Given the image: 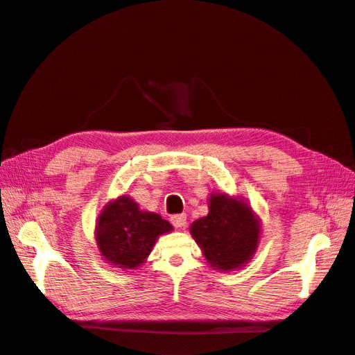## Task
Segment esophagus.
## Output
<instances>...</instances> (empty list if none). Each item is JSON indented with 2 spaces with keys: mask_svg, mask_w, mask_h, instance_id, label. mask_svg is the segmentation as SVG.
<instances>
[{
  "mask_svg": "<svg viewBox=\"0 0 355 355\" xmlns=\"http://www.w3.org/2000/svg\"><path fill=\"white\" fill-rule=\"evenodd\" d=\"M170 220L176 228H184L187 223V214H175V216L170 218Z\"/></svg>",
  "mask_w": 355,
  "mask_h": 355,
  "instance_id": "1",
  "label": "esophagus"
}]
</instances>
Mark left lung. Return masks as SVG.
<instances>
[{
	"label": "left lung",
	"instance_id": "left-lung-1",
	"mask_svg": "<svg viewBox=\"0 0 355 355\" xmlns=\"http://www.w3.org/2000/svg\"><path fill=\"white\" fill-rule=\"evenodd\" d=\"M189 232L213 270L234 271L252 259L261 237V223L245 201L211 194L209 214L192 222Z\"/></svg>",
	"mask_w": 355,
	"mask_h": 355
}]
</instances>
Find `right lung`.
Instances as JSON below:
<instances>
[{
    "label": "right lung",
    "mask_w": 355,
    "mask_h": 355,
    "mask_svg": "<svg viewBox=\"0 0 355 355\" xmlns=\"http://www.w3.org/2000/svg\"><path fill=\"white\" fill-rule=\"evenodd\" d=\"M173 230L157 213L144 211L130 197L106 204L96 223V243L103 259L121 270H136L151 253L159 235Z\"/></svg>",
    "instance_id": "obj_1"
}]
</instances>
